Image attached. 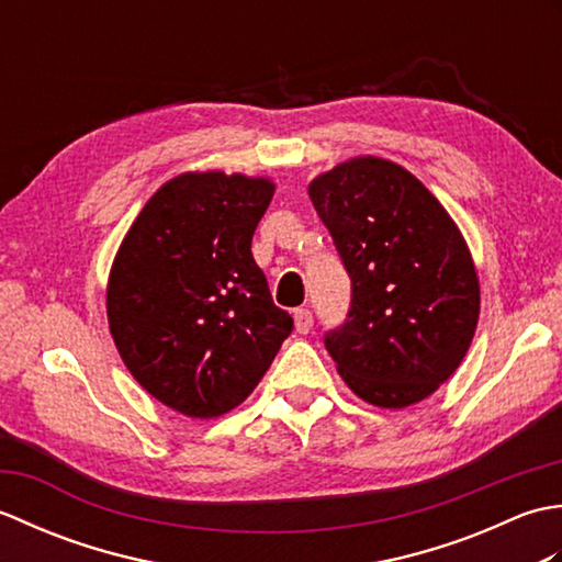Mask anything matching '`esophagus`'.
I'll return each mask as SVG.
<instances>
[{
    "label": "esophagus",
    "instance_id": "esophagus-1",
    "mask_svg": "<svg viewBox=\"0 0 562 562\" xmlns=\"http://www.w3.org/2000/svg\"><path fill=\"white\" fill-rule=\"evenodd\" d=\"M294 328H296V333H302V336H306V333L314 328V316H312V312H308V308H296V312H294Z\"/></svg>",
    "mask_w": 562,
    "mask_h": 562
}]
</instances>
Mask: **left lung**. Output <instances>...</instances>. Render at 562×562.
I'll list each match as a JSON object with an SVG mask.
<instances>
[{
    "instance_id": "8db88e82",
    "label": "left lung",
    "mask_w": 562,
    "mask_h": 562,
    "mask_svg": "<svg viewBox=\"0 0 562 562\" xmlns=\"http://www.w3.org/2000/svg\"><path fill=\"white\" fill-rule=\"evenodd\" d=\"M352 280L345 326L326 350L355 396L401 411L445 384L471 348L481 284L469 244L423 181L355 157L308 183Z\"/></svg>"
}]
</instances>
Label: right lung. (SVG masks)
Masks as SVG:
<instances>
[{"instance_id": "1", "label": "right lung", "mask_w": 562, "mask_h": 562, "mask_svg": "<svg viewBox=\"0 0 562 562\" xmlns=\"http://www.w3.org/2000/svg\"><path fill=\"white\" fill-rule=\"evenodd\" d=\"M272 195L266 176L178 173L117 248L105 288L113 342L137 384L176 413L234 411L292 333L250 254Z\"/></svg>"}]
</instances>
